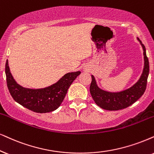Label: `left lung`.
<instances>
[{
    "label": "left lung",
    "mask_w": 154,
    "mask_h": 154,
    "mask_svg": "<svg viewBox=\"0 0 154 154\" xmlns=\"http://www.w3.org/2000/svg\"><path fill=\"white\" fill-rule=\"evenodd\" d=\"M137 39L143 50L144 66L139 79L133 86L119 92H110L103 90L97 86L94 77L91 75V82L89 90L94 102L102 109L109 111L125 109L137 102L144 93L149 73V63L146 53L145 46L139 38Z\"/></svg>",
    "instance_id": "8db88e82"
}]
</instances>
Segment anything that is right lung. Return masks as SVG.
Here are the masks:
<instances>
[{"label":"right lung","mask_w":154,"mask_h":154,"mask_svg":"<svg viewBox=\"0 0 154 154\" xmlns=\"http://www.w3.org/2000/svg\"><path fill=\"white\" fill-rule=\"evenodd\" d=\"M80 74L79 71L67 73L51 86L42 89H29L23 87L15 82L10 71L8 60L5 63V75L10 94L15 102L37 113H47L57 109L72 83Z\"/></svg>","instance_id":"1"}]
</instances>
